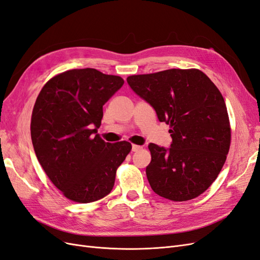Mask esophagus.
<instances>
[{
    "instance_id": "34e87169",
    "label": "esophagus",
    "mask_w": 260,
    "mask_h": 260,
    "mask_svg": "<svg viewBox=\"0 0 260 260\" xmlns=\"http://www.w3.org/2000/svg\"><path fill=\"white\" fill-rule=\"evenodd\" d=\"M142 148V146H140V145H136V144H133L132 145V152H138L139 149H141Z\"/></svg>"
}]
</instances>
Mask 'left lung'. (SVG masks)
<instances>
[{
    "mask_svg": "<svg viewBox=\"0 0 260 260\" xmlns=\"http://www.w3.org/2000/svg\"><path fill=\"white\" fill-rule=\"evenodd\" d=\"M137 95L170 125V147L148 144L146 177L161 198L184 202L205 192L223 167L231 129L221 93L199 69H168L130 76Z\"/></svg>",
    "mask_w": 260,
    "mask_h": 260,
    "instance_id": "left-lung-1",
    "label": "left lung"
}]
</instances>
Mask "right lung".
Instances as JSON below:
<instances>
[{
	"mask_svg": "<svg viewBox=\"0 0 260 260\" xmlns=\"http://www.w3.org/2000/svg\"><path fill=\"white\" fill-rule=\"evenodd\" d=\"M122 85L118 76L72 69L52 78L37 98L30 127L35 153L53 184L74 202L111 193L116 170L131 151L127 141L108 143L93 136L103 105Z\"/></svg>",
	"mask_w": 260,
	"mask_h": 260,
	"instance_id": "add662e5",
	"label": "right lung"
}]
</instances>
